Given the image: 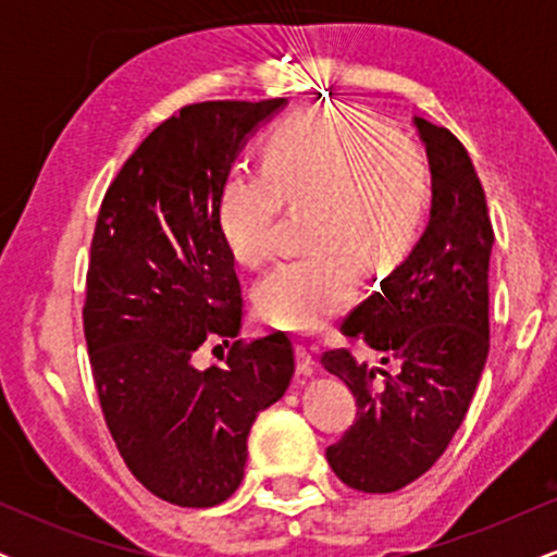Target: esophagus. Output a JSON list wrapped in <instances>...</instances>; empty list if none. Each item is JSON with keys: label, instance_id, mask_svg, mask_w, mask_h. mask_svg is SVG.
Returning a JSON list of instances; mask_svg holds the SVG:
<instances>
[{"label": "esophagus", "instance_id": "34e87169", "mask_svg": "<svg viewBox=\"0 0 557 557\" xmlns=\"http://www.w3.org/2000/svg\"><path fill=\"white\" fill-rule=\"evenodd\" d=\"M296 367L304 376H311L317 372V361H314V354H311V348H306V345H298V348H296Z\"/></svg>", "mask_w": 557, "mask_h": 557}]
</instances>
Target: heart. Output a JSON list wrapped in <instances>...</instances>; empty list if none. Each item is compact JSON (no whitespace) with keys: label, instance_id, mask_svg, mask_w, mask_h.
I'll use <instances>...</instances> for the list:
<instances>
[{"label":"heart","instance_id":"heart-1","mask_svg":"<svg viewBox=\"0 0 557 557\" xmlns=\"http://www.w3.org/2000/svg\"><path fill=\"white\" fill-rule=\"evenodd\" d=\"M385 123L354 107H319L285 120L267 140V168L227 177L220 225L235 259L257 267L274 251L283 198L311 201L314 251L287 257L257 285L274 327L314 332L354 300L348 250L363 264H389L417 235L430 198L424 154L387 138Z\"/></svg>","mask_w":557,"mask_h":557}]
</instances>
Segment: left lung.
Instances as JSON below:
<instances>
[{
  "mask_svg": "<svg viewBox=\"0 0 557 557\" xmlns=\"http://www.w3.org/2000/svg\"><path fill=\"white\" fill-rule=\"evenodd\" d=\"M413 127L430 162V222L380 290L343 322V335L382 356L380 367L348 350L322 356L359 406L354 426L327 447L332 471L359 492H398L432 469L469 411L490 350L495 233L484 188L447 127L421 117Z\"/></svg>",
  "mask_w": 557,
  "mask_h": 557,
  "instance_id": "obj_1",
  "label": "left lung"
}]
</instances>
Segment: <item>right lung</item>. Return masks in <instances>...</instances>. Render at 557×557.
<instances>
[{
    "label": "right lung",
    "mask_w": 557,
    "mask_h": 557,
    "mask_svg": "<svg viewBox=\"0 0 557 557\" xmlns=\"http://www.w3.org/2000/svg\"><path fill=\"white\" fill-rule=\"evenodd\" d=\"M285 104L185 107L133 151L96 220L83 327L101 411L138 482L183 508L238 490L248 432L296 372L283 332L233 343L225 367L194 363L209 337L240 332L220 201L243 146Z\"/></svg>",
    "instance_id": "right-lung-1"
}]
</instances>
